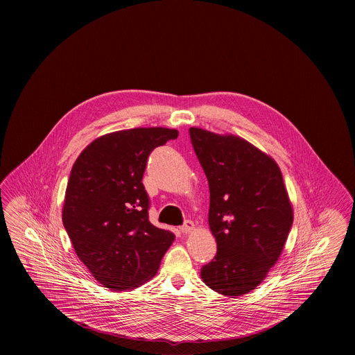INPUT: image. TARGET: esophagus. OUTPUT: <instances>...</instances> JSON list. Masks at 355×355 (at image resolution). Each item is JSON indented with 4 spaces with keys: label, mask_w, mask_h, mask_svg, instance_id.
<instances>
[{
    "label": "esophagus",
    "mask_w": 355,
    "mask_h": 355,
    "mask_svg": "<svg viewBox=\"0 0 355 355\" xmlns=\"http://www.w3.org/2000/svg\"><path fill=\"white\" fill-rule=\"evenodd\" d=\"M194 230V223L191 222V220H186L185 223L181 226V232L184 233V234H189V233H191Z\"/></svg>",
    "instance_id": "esophagus-1"
}]
</instances>
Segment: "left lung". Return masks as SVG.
Wrapping results in <instances>:
<instances>
[{
  "label": "left lung",
  "mask_w": 355,
  "mask_h": 355,
  "mask_svg": "<svg viewBox=\"0 0 355 355\" xmlns=\"http://www.w3.org/2000/svg\"><path fill=\"white\" fill-rule=\"evenodd\" d=\"M189 133L209 182V226L217 241L202 281L222 295L248 294L278 261L293 225L282 173L241 137L200 128Z\"/></svg>",
  "instance_id": "8db88e82"
}]
</instances>
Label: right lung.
<instances>
[{
    "mask_svg": "<svg viewBox=\"0 0 355 355\" xmlns=\"http://www.w3.org/2000/svg\"><path fill=\"white\" fill-rule=\"evenodd\" d=\"M178 130L135 128L101 135L76 159L62 222L74 252L105 287L130 290L153 278L175 236L149 220L142 177L149 154Z\"/></svg>",
    "mask_w": 355,
    "mask_h": 355,
    "instance_id": "right-lung-1",
    "label": "right lung"
}]
</instances>
